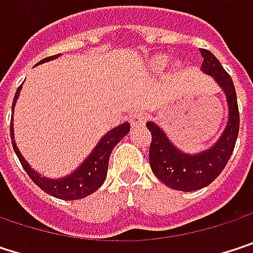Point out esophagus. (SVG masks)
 I'll list each match as a JSON object with an SVG mask.
<instances>
[{"label": "esophagus", "instance_id": "1", "mask_svg": "<svg viewBox=\"0 0 253 253\" xmlns=\"http://www.w3.org/2000/svg\"><path fill=\"white\" fill-rule=\"evenodd\" d=\"M143 122H145V113H143V111L137 110V111L131 113V116H130V125H131V126H142Z\"/></svg>", "mask_w": 253, "mask_h": 253}]
</instances>
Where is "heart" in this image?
Wrapping results in <instances>:
<instances>
[{"label": "heart", "instance_id": "obj_1", "mask_svg": "<svg viewBox=\"0 0 253 253\" xmlns=\"http://www.w3.org/2000/svg\"><path fill=\"white\" fill-rule=\"evenodd\" d=\"M167 61H169V60H167V57H164V55H158V57H155V58H154L152 66H154V69L161 70V69H164V67H166Z\"/></svg>", "mask_w": 253, "mask_h": 253}]
</instances>
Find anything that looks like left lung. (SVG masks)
<instances>
[{"instance_id":"1","label":"left lung","mask_w":253,"mask_h":253,"mask_svg":"<svg viewBox=\"0 0 253 253\" xmlns=\"http://www.w3.org/2000/svg\"><path fill=\"white\" fill-rule=\"evenodd\" d=\"M199 51L204 58L201 66L202 73L215 80L224 92L227 101V123L217 142L205 151L187 154L178 149L169 139L166 131L155 125V122L146 123V127L152 134V142L149 146V164L152 173L166 186L181 192L202 189L220 176L233 154L239 134V108L233 80L214 54L207 49Z\"/></svg>"}]
</instances>
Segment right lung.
I'll return each instance as SVG.
<instances>
[{
    "label": "right lung",
    "mask_w": 253,
    "mask_h": 253,
    "mask_svg": "<svg viewBox=\"0 0 253 253\" xmlns=\"http://www.w3.org/2000/svg\"><path fill=\"white\" fill-rule=\"evenodd\" d=\"M58 55L54 57H48L41 60L36 66L52 61L55 58H58ZM20 89L22 86L17 89L16 95H14V101H13V114H14V107L16 102L19 99L20 95ZM13 117V116H11ZM130 131V125L123 123L120 126L111 128L110 131H107L99 142L96 143V146L92 149V152L87 155V158H84V161L77 167L75 171H72L70 174L60 178H49L46 176H42L41 173H38L36 170H33L30 167V164L25 160V157L22 155V152L17 148V143L14 140V128H13V119H11V127H10V134H11V143L14 148L16 155L19 157L25 171L27 176L30 177L35 184H38L43 192H46L48 195L58 198V199H64V201H75V199H82L89 196L90 193L96 192L102 183L105 181L107 177V170H108V161H110V155L114 149V146L126 136Z\"/></svg>",
    "instance_id": "right-lung-1"
}]
</instances>
